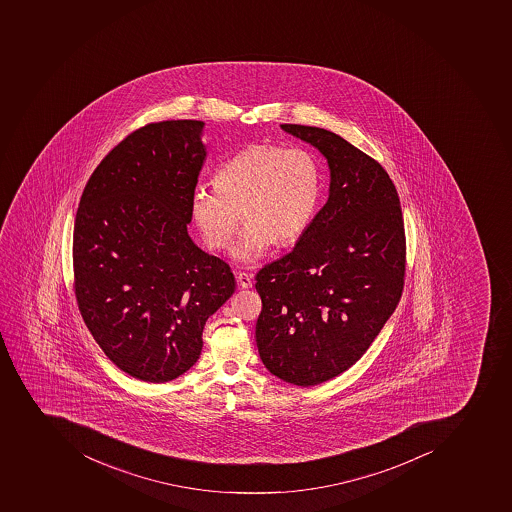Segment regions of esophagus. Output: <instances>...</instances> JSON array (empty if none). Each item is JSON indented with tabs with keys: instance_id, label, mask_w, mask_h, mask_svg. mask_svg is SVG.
I'll list each match as a JSON object with an SVG mask.
<instances>
[{
	"instance_id": "34e87169",
	"label": "esophagus",
	"mask_w": 512,
	"mask_h": 512,
	"mask_svg": "<svg viewBox=\"0 0 512 512\" xmlns=\"http://www.w3.org/2000/svg\"><path fill=\"white\" fill-rule=\"evenodd\" d=\"M237 284H239L242 289L252 288V276L247 275V273H237Z\"/></svg>"
}]
</instances>
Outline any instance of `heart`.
Here are the masks:
<instances>
[{
    "mask_svg": "<svg viewBox=\"0 0 512 512\" xmlns=\"http://www.w3.org/2000/svg\"><path fill=\"white\" fill-rule=\"evenodd\" d=\"M213 186H197L191 215L210 249H223L245 221L233 257L257 262L273 245L304 236L317 212L321 171L305 148L258 144L224 161Z\"/></svg>",
    "mask_w": 512,
    "mask_h": 512,
    "instance_id": "heart-1",
    "label": "heart"
}]
</instances>
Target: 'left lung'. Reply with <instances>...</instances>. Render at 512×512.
<instances>
[{"instance_id": "8db88e82", "label": "left lung", "mask_w": 512, "mask_h": 512, "mask_svg": "<svg viewBox=\"0 0 512 512\" xmlns=\"http://www.w3.org/2000/svg\"><path fill=\"white\" fill-rule=\"evenodd\" d=\"M281 127L326 158L330 197L292 252L255 276V339L268 372L307 388L351 368L393 315L406 233L396 187L378 161L321 127Z\"/></svg>"}]
</instances>
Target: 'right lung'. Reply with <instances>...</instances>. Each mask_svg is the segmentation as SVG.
Wrapping results in <instances>:
<instances>
[{"label": "right lung", "mask_w": 512, "mask_h": 512, "mask_svg": "<svg viewBox=\"0 0 512 512\" xmlns=\"http://www.w3.org/2000/svg\"><path fill=\"white\" fill-rule=\"evenodd\" d=\"M202 121L150 123L111 150L82 192L74 292L85 325L127 375L166 383L202 352L203 326L236 289L228 263L187 233L207 150Z\"/></svg>", "instance_id": "right-lung-1"}]
</instances>
